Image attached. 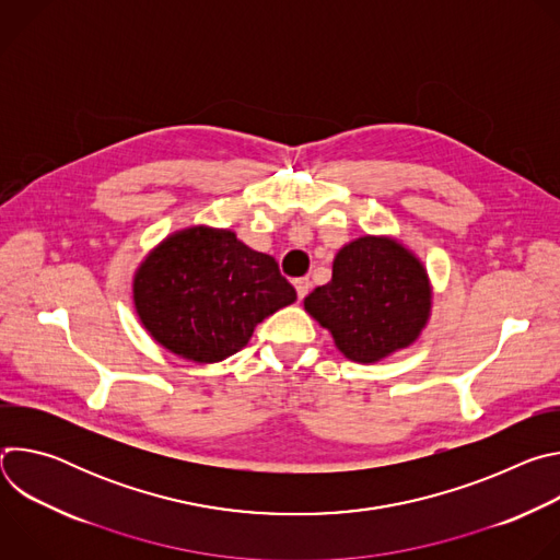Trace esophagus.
<instances>
[{
  "instance_id": "esophagus-1",
  "label": "esophagus",
  "mask_w": 560,
  "mask_h": 560,
  "mask_svg": "<svg viewBox=\"0 0 560 560\" xmlns=\"http://www.w3.org/2000/svg\"><path fill=\"white\" fill-rule=\"evenodd\" d=\"M310 285H312V283H310V279H307V277H301V279H296V281H294V288H296V296H299V299H305V294L310 292Z\"/></svg>"
}]
</instances>
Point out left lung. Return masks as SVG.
Listing matches in <instances>:
<instances>
[{"mask_svg": "<svg viewBox=\"0 0 560 560\" xmlns=\"http://www.w3.org/2000/svg\"><path fill=\"white\" fill-rule=\"evenodd\" d=\"M423 266L394 238L361 236L335 257L332 281L303 305L352 361L374 363L408 348L430 316Z\"/></svg>", "mask_w": 560, "mask_h": 560, "instance_id": "1", "label": "left lung"}]
</instances>
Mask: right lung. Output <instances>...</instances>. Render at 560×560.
Instances as JSON below:
<instances>
[{
  "instance_id": "right-lung-1",
  "label": "right lung",
  "mask_w": 560,
  "mask_h": 560,
  "mask_svg": "<svg viewBox=\"0 0 560 560\" xmlns=\"http://www.w3.org/2000/svg\"><path fill=\"white\" fill-rule=\"evenodd\" d=\"M296 290L279 264L230 230L190 228L168 236L135 277V307L145 330L171 352L214 363L242 350Z\"/></svg>"
}]
</instances>
